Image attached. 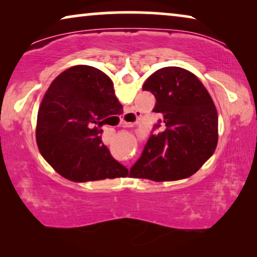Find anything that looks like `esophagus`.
<instances>
[{
    "label": "esophagus",
    "mask_w": 257,
    "mask_h": 257,
    "mask_svg": "<svg viewBox=\"0 0 257 257\" xmlns=\"http://www.w3.org/2000/svg\"><path fill=\"white\" fill-rule=\"evenodd\" d=\"M137 117H138V113H136V112H126V113L122 115L121 118V124L124 126H131V125H135L138 122L137 120Z\"/></svg>",
    "instance_id": "esophagus-1"
}]
</instances>
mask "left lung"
<instances>
[{"mask_svg": "<svg viewBox=\"0 0 257 257\" xmlns=\"http://www.w3.org/2000/svg\"><path fill=\"white\" fill-rule=\"evenodd\" d=\"M143 90L156 97L153 126L142 156L131 168L136 178L173 181L191 177L217 145V112L198 77L178 66L157 70Z\"/></svg>", "mask_w": 257, "mask_h": 257, "instance_id": "obj_1", "label": "left lung"}]
</instances>
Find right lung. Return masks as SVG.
Masks as SVG:
<instances>
[{"label":"right lung","instance_id":"right-lung-1","mask_svg":"<svg viewBox=\"0 0 257 257\" xmlns=\"http://www.w3.org/2000/svg\"><path fill=\"white\" fill-rule=\"evenodd\" d=\"M118 107L122 105L113 83L100 70L89 65L65 70L49 86L38 110L36 142L41 154L58 174L72 181L126 177L127 168L111 156L100 136L101 126L118 113Z\"/></svg>","mask_w":257,"mask_h":257}]
</instances>
